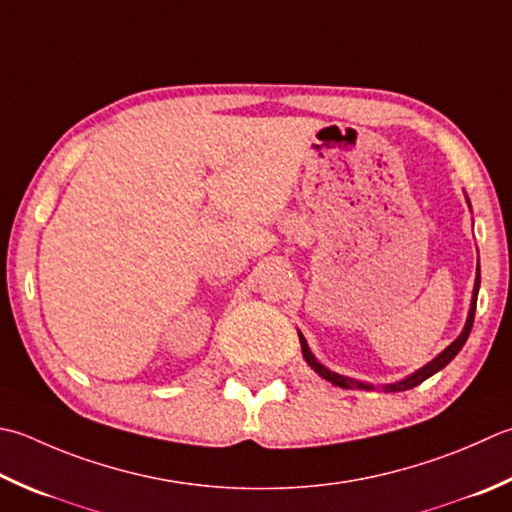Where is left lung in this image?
Returning <instances> with one entry per match:
<instances>
[{
  "label": "left lung",
  "mask_w": 512,
  "mask_h": 512,
  "mask_svg": "<svg viewBox=\"0 0 512 512\" xmlns=\"http://www.w3.org/2000/svg\"><path fill=\"white\" fill-rule=\"evenodd\" d=\"M466 202H468V208H470V199H468V197H466ZM479 284H482V277H479V262H477V277H475V286H473V299H470L468 317H466V324H464V328H462V333H459L455 342L450 344V346H446V348L442 350V353H439L435 359H430V362H428L426 366L417 368L415 373L406 375L404 379H399V382L379 386V384H370V382H362V379H353V377H346V375L335 373V370H330V368H326L322 362H319V359L313 355V350L308 348L306 337L297 330L299 344H302V355H304V359H306V364H308L310 368H313L319 377L326 379V382H330L333 386H339V388H348V390H384V393H402V390L415 388V386H419L422 382H426L428 377H433L435 373H439V370H442L444 366H448L450 362H453L455 355L459 353V350L464 348L466 339H468V335H470V328H473V322H475V308H477Z\"/></svg>",
  "instance_id": "1"
}]
</instances>
